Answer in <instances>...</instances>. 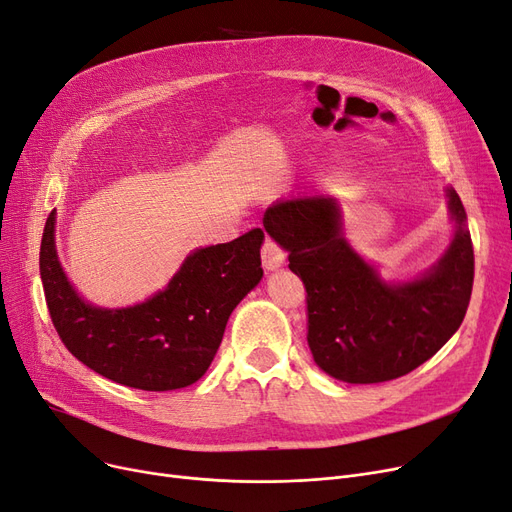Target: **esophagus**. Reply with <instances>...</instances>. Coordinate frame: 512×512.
<instances>
[{
	"mask_svg": "<svg viewBox=\"0 0 512 512\" xmlns=\"http://www.w3.org/2000/svg\"><path fill=\"white\" fill-rule=\"evenodd\" d=\"M286 253L280 249V244L272 238H265L263 240V247H261V261H263V268L265 270H278L280 265L284 263Z\"/></svg>",
	"mask_w": 512,
	"mask_h": 512,
	"instance_id": "1",
	"label": "esophagus"
}]
</instances>
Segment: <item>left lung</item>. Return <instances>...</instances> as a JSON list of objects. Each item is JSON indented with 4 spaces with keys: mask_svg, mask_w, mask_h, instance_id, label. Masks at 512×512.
<instances>
[{
    "mask_svg": "<svg viewBox=\"0 0 512 512\" xmlns=\"http://www.w3.org/2000/svg\"><path fill=\"white\" fill-rule=\"evenodd\" d=\"M456 234L433 268L410 282H385L341 232L335 198L303 196L272 205L263 228L288 251L307 291V343L316 364L355 385L412 372L448 343L471 301L475 255L460 196L448 188Z\"/></svg>",
    "mask_w": 512,
    "mask_h": 512,
    "instance_id": "8db88e82",
    "label": "left lung"
}]
</instances>
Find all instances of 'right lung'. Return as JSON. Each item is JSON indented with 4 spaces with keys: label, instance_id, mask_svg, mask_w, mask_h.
I'll return each mask as SVG.
<instances>
[{
    "label": "right lung",
    "instance_id": "right-lung-1",
    "mask_svg": "<svg viewBox=\"0 0 512 512\" xmlns=\"http://www.w3.org/2000/svg\"><path fill=\"white\" fill-rule=\"evenodd\" d=\"M52 211L43 228L39 272L52 324L79 362L125 387L171 391L211 366L234 307L259 284V228L232 242L196 249L165 291L144 303L102 309L85 303L56 255Z\"/></svg>",
    "mask_w": 512,
    "mask_h": 512
}]
</instances>
